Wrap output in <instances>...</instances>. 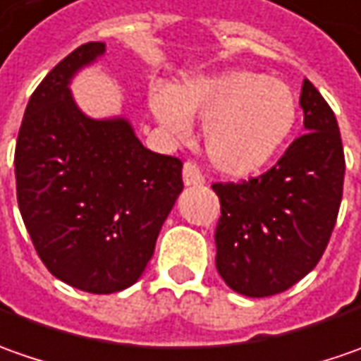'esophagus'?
I'll list each match as a JSON object with an SVG mask.
<instances>
[{
    "instance_id": "1",
    "label": "esophagus",
    "mask_w": 361,
    "mask_h": 361,
    "mask_svg": "<svg viewBox=\"0 0 361 361\" xmlns=\"http://www.w3.org/2000/svg\"><path fill=\"white\" fill-rule=\"evenodd\" d=\"M183 183L185 185H204L205 183L202 171H200V168L193 161H185L183 164Z\"/></svg>"
}]
</instances>
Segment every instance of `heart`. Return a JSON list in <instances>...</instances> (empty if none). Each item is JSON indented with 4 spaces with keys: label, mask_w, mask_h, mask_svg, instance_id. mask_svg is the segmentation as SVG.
I'll use <instances>...</instances> for the list:
<instances>
[{
    "label": "heart",
    "mask_w": 361,
    "mask_h": 361,
    "mask_svg": "<svg viewBox=\"0 0 361 361\" xmlns=\"http://www.w3.org/2000/svg\"><path fill=\"white\" fill-rule=\"evenodd\" d=\"M149 109L173 133L190 121L205 123V154L231 178H247L280 156L298 119L293 92L280 80L252 69L181 81L149 94Z\"/></svg>",
    "instance_id": "1"
}]
</instances>
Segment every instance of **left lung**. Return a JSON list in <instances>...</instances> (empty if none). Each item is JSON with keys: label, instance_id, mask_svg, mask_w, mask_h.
Listing matches in <instances>:
<instances>
[{"label": "left lung", "instance_id": "obj_1", "mask_svg": "<svg viewBox=\"0 0 361 361\" xmlns=\"http://www.w3.org/2000/svg\"><path fill=\"white\" fill-rule=\"evenodd\" d=\"M300 106L305 133L274 168L247 181L212 185L221 205L216 267L247 298L286 292L310 274L342 204L345 159L336 116L310 80L302 83Z\"/></svg>", "mask_w": 361, "mask_h": 361}]
</instances>
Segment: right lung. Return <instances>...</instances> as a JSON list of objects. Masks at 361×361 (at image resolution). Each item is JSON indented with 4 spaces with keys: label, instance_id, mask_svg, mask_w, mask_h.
<instances>
[{
    "label": "right lung",
    "instance_id": "obj_1",
    "mask_svg": "<svg viewBox=\"0 0 361 361\" xmlns=\"http://www.w3.org/2000/svg\"><path fill=\"white\" fill-rule=\"evenodd\" d=\"M106 54L90 42L30 97L16 143L18 204L33 247L57 280L114 293L140 280L183 190L181 161L137 140L126 118H87L69 81Z\"/></svg>",
    "mask_w": 361,
    "mask_h": 361
}]
</instances>
